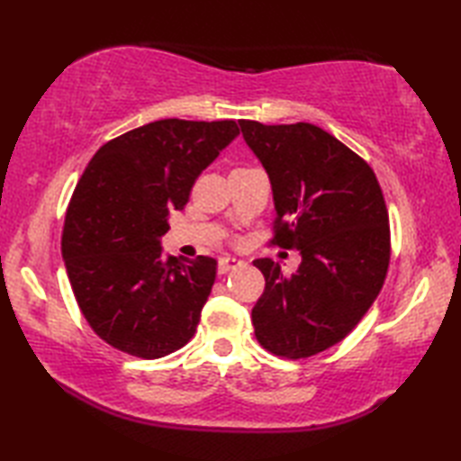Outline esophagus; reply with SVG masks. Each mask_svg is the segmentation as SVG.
Returning a JSON list of instances; mask_svg holds the SVG:
<instances>
[{
  "label": "esophagus",
  "mask_w": 461,
  "mask_h": 461,
  "mask_svg": "<svg viewBox=\"0 0 461 461\" xmlns=\"http://www.w3.org/2000/svg\"><path fill=\"white\" fill-rule=\"evenodd\" d=\"M241 266V261L236 259V258H221L220 263H218V273L220 276H223V273H228L231 269H236Z\"/></svg>",
  "instance_id": "esophagus-1"
}]
</instances>
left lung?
<instances>
[{
    "mask_svg": "<svg viewBox=\"0 0 461 461\" xmlns=\"http://www.w3.org/2000/svg\"><path fill=\"white\" fill-rule=\"evenodd\" d=\"M240 126L271 182V243L301 253L291 277L269 258L253 261L266 277L251 311L256 337L273 355L307 358L345 339L384 285V195L370 166L315 124Z\"/></svg>",
    "mask_w": 461,
    "mask_h": 461,
    "instance_id": "8db88e82",
    "label": "left lung"
}]
</instances>
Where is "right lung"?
<instances>
[{
	"instance_id": "1",
	"label": "right lung",
	"mask_w": 461,
	"mask_h": 461,
	"mask_svg": "<svg viewBox=\"0 0 461 461\" xmlns=\"http://www.w3.org/2000/svg\"><path fill=\"white\" fill-rule=\"evenodd\" d=\"M238 134L236 121H154L103 144L85 168L61 251L81 312L111 347L160 358L194 337L218 261L166 258L160 238Z\"/></svg>"
}]
</instances>
